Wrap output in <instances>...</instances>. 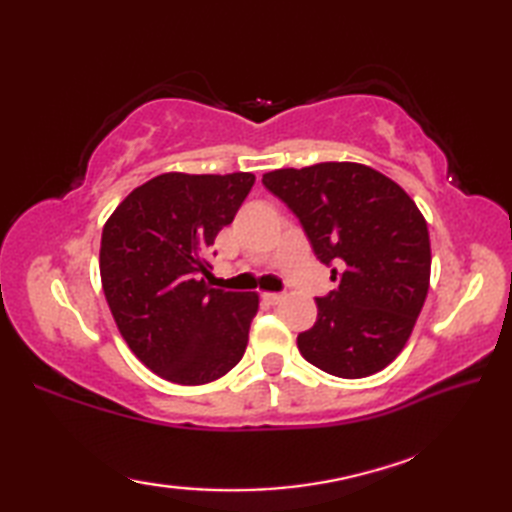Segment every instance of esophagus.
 I'll return each instance as SVG.
<instances>
[{
  "label": "esophagus",
  "mask_w": 512,
  "mask_h": 512,
  "mask_svg": "<svg viewBox=\"0 0 512 512\" xmlns=\"http://www.w3.org/2000/svg\"><path fill=\"white\" fill-rule=\"evenodd\" d=\"M264 299H266L268 303H273V306H277V303L286 301V295H284V292H266Z\"/></svg>",
  "instance_id": "34e87169"
}]
</instances>
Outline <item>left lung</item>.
Segmentation results:
<instances>
[{"label": "left lung", "mask_w": 512, "mask_h": 512, "mask_svg": "<svg viewBox=\"0 0 512 512\" xmlns=\"http://www.w3.org/2000/svg\"><path fill=\"white\" fill-rule=\"evenodd\" d=\"M264 187L299 217L336 288L317 299L301 356L339 378H365L402 352L429 292L431 244L416 202L358 162L264 173Z\"/></svg>", "instance_id": "1"}]
</instances>
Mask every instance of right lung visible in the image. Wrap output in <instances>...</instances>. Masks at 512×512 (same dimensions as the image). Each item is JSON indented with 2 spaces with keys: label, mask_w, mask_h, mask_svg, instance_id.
<instances>
[{
  "label": "right lung",
  "mask_w": 512,
  "mask_h": 512,
  "mask_svg": "<svg viewBox=\"0 0 512 512\" xmlns=\"http://www.w3.org/2000/svg\"><path fill=\"white\" fill-rule=\"evenodd\" d=\"M255 184L253 173H162L103 226L101 281L129 350L178 385H204L242 361L257 292L211 288L209 250Z\"/></svg>",
  "instance_id": "add662e5"
}]
</instances>
